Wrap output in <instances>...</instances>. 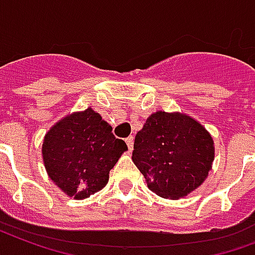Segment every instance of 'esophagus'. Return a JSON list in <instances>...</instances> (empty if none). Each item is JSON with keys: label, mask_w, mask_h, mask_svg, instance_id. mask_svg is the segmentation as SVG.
I'll return each instance as SVG.
<instances>
[{"label": "esophagus", "mask_w": 255, "mask_h": 255, "mask_svg": "<svg viewBox=\"0 0 255 255\" xmlns=\"http://www.w3.org/2000/svg\"><path fill=\"white\" fill-rule=\"evenodd\" d=\"M126 145L129 147V150H133V145H134V138L133 137H128L125 139Z\"/></svg>", "instance_id": "1"}]
</instances>
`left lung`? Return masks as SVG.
<instances>
[{"label": "left lung", "instance_id": "obj_1", "mask_svg": "<svg viewBox=\"0 0 255 255\" xmlns=\"http://www.w3.org/2000/svg\"><path fill=\"white\" fill-rule=\"evenodd\" d=\"M213 143L208 130L189 116L157 112L135 135L131 158L150 190L178 199L208 177L214 159Z\"/></svg>", "mask_w": 255, "mask_h": 255}]
</instances>
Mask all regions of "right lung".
Returning <instances> with one entry per match:
<instances>
[{
	"mask_svg": "<svg viewBox=\"0 0 255 255\" xmlns=\"http://www.w3.org/2000/svg\"><path fill=\"white\" fill-rule=\"evenodd\" d=\"M125 150V141L114 137L112 126L90 108L61 120L47 131L42 143L47 174L76 199L104 189L109 171Z\"/></svg>",
	"mask_w": 255,
	"mask_h": 255,
	"instance_id": "1",
	"label": "right lung"
}]
</instances>
